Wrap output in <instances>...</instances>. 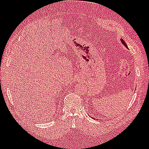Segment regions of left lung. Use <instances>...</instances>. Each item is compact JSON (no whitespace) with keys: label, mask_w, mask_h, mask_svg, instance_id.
<instances>
[{"label":"left lung","mask_w":149,"mask_h":149,"mask_svg":"<svg viewBox=\"0 0 149 149\" xmlns=\"http://www.w3.org/2000/svg\"><path fill=\"white\" fill-rule=\"evenodd\" d=\"M121 42L122 43L123 45H124V46L126 47V48H127V49H129V48H128V47H127V44H126V43H125V42H124V40H122V39H121Z\"/></svg>","instance_id":"8db88e82"}]
</instances>
